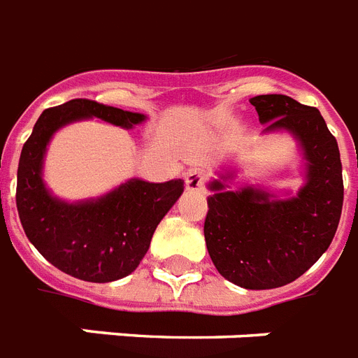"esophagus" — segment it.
Returning <instances> with one entry per match:
<instances>
[{"instance_id":"esophagus-1","label":"esophagus","mask_w":358,"mask_h":358,"mask_svg":"<svg viewBox=\"0 0 358 358\" xmlns=\"http://www.w3.org/2000/svg\"><path fill=\"white\" fill-rule=\"evenodd\" d=\"M185 182L188 190H201L207 185V173L201 170H190L185 176Z\"/></svg>"}]
</instances>
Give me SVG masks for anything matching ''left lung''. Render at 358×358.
Returning a JSON list of instances; mask_svg holds the SVG:
<instances>
[{
	"label": "left lung",
	"mask_w": 358,
	"mask_h": 358,
	"mask_svg": "<svg viewBox=\"0 0 358 358\" xmlns=\"http://www.w3.org/2000/svg\"><path fill=\"white\" fill-rule=\"evenodd\" d=\"M266 131L288 129L308 161L307 185L296 197L270 201L259 188L224 192L214 181L203 225L216 270L248 290L285 287L324 255L338 227L344 181L336 138L316 107L281 94L250 99Z\"/></svg>",
	"instance_id": "obj_1"
}]
</instances>
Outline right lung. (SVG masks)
I'll return each instance as SVG.
<instances>
[{
  "instance_id": "obj_1",
  "label": "right lung",
  "mask_w": 358,
  "mask_h": 358,
  "mask_svg": "<svg viewBox=\"0 0 358 358\" xmlns=\"http://www.w3.org/2000/svg\"><path fill=\"white\" fill-rule=\"evenodd\" d=\"M88 116L125 129L144 120V114L92 99L45 108L22 148L16 207L27 238L48 262L81 281L110 282L136 270L159 222L182 194L185 181L133 179L98 201L79 205L51 197L40 177L45 145L59 127Z\"/></svg>"
}]
</instances>
